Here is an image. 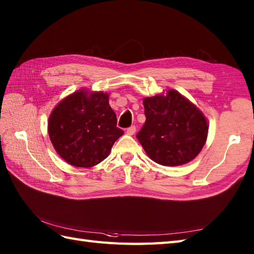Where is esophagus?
Returning a JSON list of instances; mask_svg holds the SVG:
<instances>
[{"instance_id": "34e87169", "label": "esophagus", "mask_w": 254, "mask_h": 254, "mask_svg": "<svg viewBox=\"0 0 254 254\" xmlns=\"http://www.w3.org/2000/svg\"><path fill=\"white\" fill-rule=\"evenodd\" d=\"M135 132H136V127L135 126H131L130 127L127 128V133L128 134V135H133V134Z\"/></svg>"}]
</instances>
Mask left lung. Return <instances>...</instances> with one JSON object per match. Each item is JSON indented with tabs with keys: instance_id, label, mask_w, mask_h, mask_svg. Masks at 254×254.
I'll use <instances>...</instances> for the list:
<instances>
[{
	"instance_id": "8db88e82",
	"label": "left lung",
	"mask_w": 254,
	"mask_h": 254,
	"mask_svg": "<svg viewBox=\"0 0 254 254\" xmlns=\"http://www.w3.org/2000/svg\"><path fill=\"white\" fill-rule=\"evenodd\" d=\"M143 102L146 121L136 137L149 157L163 166H179L195 158L207 137L203 113L176 90Z\"/></svg>"
}]
</instances>
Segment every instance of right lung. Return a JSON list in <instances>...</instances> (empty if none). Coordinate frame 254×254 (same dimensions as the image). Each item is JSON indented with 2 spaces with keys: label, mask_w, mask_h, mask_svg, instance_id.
Here are the masks:
<instances>
[{
  "label": "right lung",
  "mask_w": 254,
  "mask_h": 254,
  "mask_svg": "<svg viewBox=\"0 0 254 254\" xmlns=\"http://www.w3.org/2000/svg\"><path fill=\"white\" fill-rule=\"evenodd\" d=\"M48 132L58 154L76 167H93L109 155L124 133L105 93L80 89L66 97L52 111Z\"/></svg>",
  "instance_id": "add662e5"
}]
</instances>
